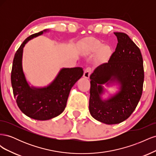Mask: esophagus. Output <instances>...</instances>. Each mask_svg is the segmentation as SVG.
<instances>
[{
	"instance_id": "esophagus-1",
	"label": "esophagus",
	"mask_w": 156,
	"mask_h": 156,
	"mask_svg": "<svg viewBox=\"0 0 156 156\" xmlns=\"http://www.w3.org/2000/svg\"><path fill=\"white\" fill-rule=\"evenodd\" d=\"M92 72V69L90 68H87L85 69L84 70V74H83V77H85L87 79L89 78L90 77V75Z\"/></svg>"
}]
</instances>
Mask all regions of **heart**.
Here are the masks:
<instances>
[{"instance_id":"1","label":"heart","mask_w":156,"mask_h":156,"mask_svg":"<svg viewBox=\"0 0 156 156\" xmlns=\"http://www.w3.org/2000/svg\"><path fill=\"white\" fill-rule=\"evenodd\" d=\"M101 53L103 55H107L109 52V48L107 46H103V44L98 40H91L88 41L86 44L84 45V50L87 53H92V52H95L98 50L100 49Z\"/></svg>"}]
</instances>
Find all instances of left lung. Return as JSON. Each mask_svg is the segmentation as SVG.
<instances>
[{
  "mask_svg": "<svg viewBox=\"0 0 156 156\" xmlns=\"http://www.w3.org/2000/svg\"><path fill=\"white\" fill-rule=\"evenodd\" d=\"M118 44L108 62L98 66L90 75L89 111L96 120L106 124L126 120L137 106L143 93V60L140 51L123 32H114ZM116 83L120 91L102 100V84Z\"/></svg>",
  "mask_w": 156,
  "mask_h": 156,
  "instance_id": "1",
  "label": "left lung"
}]
</instances>
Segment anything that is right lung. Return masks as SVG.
Instances as JSON below:
<instances>
[{"label": "right lung", "mask_w": 156, "mask_h": 156, "mask_svg": "<svg viewBox=\"0 0 156 156\" xmlns=\"http://www.w3.org/2000/svg\"><path fill=\"white\" fill-rule=\"evenodd\" d=\"M48 30L32 34L23 42L14 56L11 83L14 98L25 115L37 120H47L58 116L66 106L71 89L83 75L82 68H62L49 85L30 87L23 70V48L28 41Z\"/></svg>", "instance_id": "1"}]
</instances>
